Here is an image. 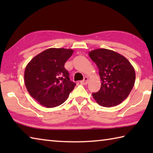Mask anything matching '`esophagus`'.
Segmentation results:
<instances>
[{"instance_id": "1", "label": "esophagus", "mask_w": 153, "mask_h": 153, "mask_svg": "<svg viewBox=\"0 0 153 153\" xmlns=\"http://www.w3.org/2000/svg\"><path fill=\"white\" fill-rule=\"evenodd\" d=\"M88 77H84V79L82 80V81H80V83L84 85H86L88 84Z\"/></svg>"}]
</instances>
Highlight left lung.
Returning <instances> with one entry per match:
<instances>
[{
  "label": "left lung",
  "instance_id": "obj_1",
  "mask_svg": "<svg viewBox=\"0 0 153 153\" xmlns=\"http://www.w3.org/2000/svg\"><path fill=\"white\" fill-rule=\"evenodd\" d=\"M97 65L101 80L98 92L92 97L98 105L112 107L122 102L132 90L136 79L133 66L125 56L106 48H98L89 53Z\"/></svg>",
  "mask_w": 153,
  "mask_h": 153
}]
</instances>
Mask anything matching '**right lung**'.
Instances as JSON below:
<instances>
[{"label":"right lung","instance_id":"1","mask_svg":"<svg viewBox=\"0 0 153 153\" xmlns=\"http://www.w3.org/2000/svg\"><path fill=\"white\" fill-rule=\"evenodd\" d=\"M74 53L72 49L51 48L34 56L24 73L25 87L31 97L47 108L65 101L76 84L64 67Z\"/></svg>","mask_w":153,"mask_h":153}]
</instances>
